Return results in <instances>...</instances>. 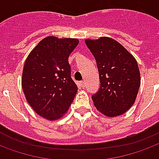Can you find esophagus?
I'll return each mask as SVG.
<instances>
[{"label":"esophagus","mask_w":159,"mask_h":159,"mask_svg":"<svg viewBox=\"0 0 159 159\" xmlns=\"http://www.w3.org/2000/svg\"><path fill=\"white\" fill-rule=\"evenodd\" d=\"M80 86L83 88V89H85V86H86V83L84 81H82L81 83H80Z\"/></svg>","instance_id":"1"}]
</instances>
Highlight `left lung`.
<instances>
[{"label":"left lung","mask_w":159,"mask_h":159,"mask_svg":"<svg viewBox=\"0 0 159 159\" xmlns=\"http://www.w3.org/2000/svg\"><path fill=\"white\" fill-rule=\"evenodd\" d=\"M85 43L96 60L100 80L98 91L92 96L96 109L109 117L123 115L135 103L141 85L136 59L111 38Z\"/></svg>","instance_id":"left-lung-1"}]
</instances>
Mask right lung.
Instances as JSON below:
<instances>
[{
	"mask_svg": "<svg viewBox=\"0 0 159 159\" xmlns=\"http://www.w3.org/2000/svg\"><path fill=\"white\" fill-rule=\"evenodd\" d=\"M78 43L76 39L49 36L26 59L22 77L23 93L33 109L47 120H55L64 116L77 93L68 58Z\"/></svg>",
	"mask_w": 159,
	"mask_h": 159,
	"instance_id": "obj_1",
	"label": "right lung"
}]
</instances>
